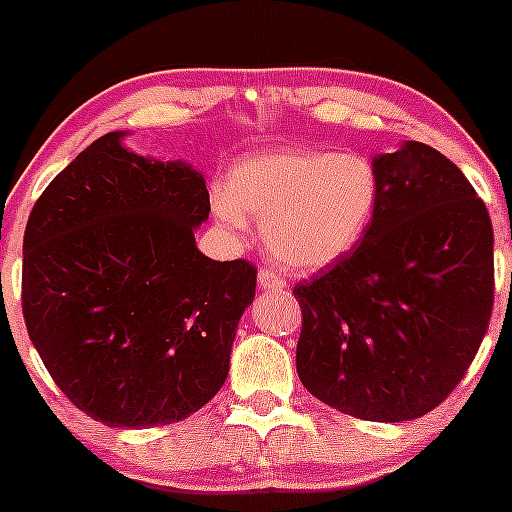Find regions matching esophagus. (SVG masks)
<instances>
[{"mask_svg":"<svg viewBox=\"0 0 512 512\" xmlns=\"http://www.w3.org/2000/svg\"><path fill=\"white\" fill-rule=\"evenodd\" d=\"M258 285H261V290H285L288 285H285V278L280 276V273L271 271V268H261L258 271Z\"/></svg>","mask_w":512,"mask_h":512,"instance_id":"34e87169","label":"esophagus"}]
</instances>
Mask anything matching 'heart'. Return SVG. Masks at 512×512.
<instances>
[{
  "label": "heart",
  "mask_w": 512,
  "mask_h": 512,
  "mask_svg": "<svg viewBox=\"0 0 512 512\" xmlns=\"http://www.w3.org/2000/svg\"><path fill=\"white\" fill-rule=\"evenodd\" d=\"M378 202L381 178L366 156L266 148L234 163L212 210L234 234L249 217L263 222V244L283 266L322 271L359 249Z\"/></svg>",
  "instance_id": "b5f03b06"
}]
</instances>
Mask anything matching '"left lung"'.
<instances>
[{
    "label": "left lung",
    "instance_id": "8db88e82",
    "mask_svg": "<svg viewBox=\"0 0 512 512\" xmlns=\"http://www.w3.org/2000/svg\"><path fill=\"white\" fill-rule=\"evenodd\" d=\"M376 219L359 249L295 285L298 376L329 408L371 422L422 417L474 361L493 310V227L466 175L405 141L373 158Z\"/></svg>",
    "mask_w": 512,
    "mask_h": 512
}]
</instances>
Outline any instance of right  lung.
Instances as JSON below:
<instances>
[{
	"mask_svg": "<svg viewBox=\"0 0 512 512\" xmlns=\"http://www.w3.org/2000/svg\"><path fill=\"white\" fill-rule=\"evenodd\" d=\"M124 136H100L36 200L21 310L70 403L139 430L185 420L224 386L256 268L197 249L200 170L139 156Z\"/></svg>",
	"mask_w": 512,
	"mask_h": 512,
	"instance_id": "add662e5",
	"label": "right lung"
}]
</instances>
